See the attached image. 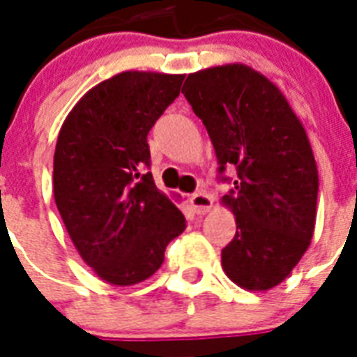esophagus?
Returning a JSON list of instances; mask_svg holds the SVG:
<instances>
[{"instance_id": "34e87169", "label": "esophagus", "mask_w": 357, "mask_h": 357, "mask_svg": "<svg viewBox=\"0 0 357 357\" xmlns=\"http://www.w3.org/2000/svg\"><path fill=\"white\" fill-rule=\"evenodd\" d=\"M190 204H192L198 215H206V213L211 211L213 196L207 195L206 190H200V192H195V195L190 196Z\"/></svg>"}]
</instances>
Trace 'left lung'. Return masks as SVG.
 I'll return each mask as SVG.
<instances>
[{
	"mask_svg": "<svg viewBox=\"0 0 357 357\" xmlns=\"http://www.w3.org/2000/svg\"><path fill=\"white\" fill-rule=\"evenodd\" d=\"M220 162L235 165V189L222 196L237 231L222 250L226 276L246 291L282 283L310 248L319 174L310 139L271 79L231 63L189 74L183 91Z\"/></svg>",
	"mask_w": 357,
	"mask_h": 357,
	"instance_id": "left-lung-1",
	"label": "left lung"
}]
</instances>
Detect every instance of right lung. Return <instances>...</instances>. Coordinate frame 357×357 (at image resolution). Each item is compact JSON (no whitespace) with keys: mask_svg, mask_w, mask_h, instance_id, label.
<instances>
[{"mask_svg":"<svg viewBox=\"0 0 357 357\" xmlns=\"http://www.w3.org/2000/svg\"><path fill=\"white\" fill-rule=\"evenodd\" d=\"M183 74L128 70L92 86L70 111L53 155V196L81 259L128 287L162 265L185 217L155 187L148 133L179 96Z\"/></svg>","mask_w":357,"mask_h":357,"instance_id":"right-lung-1","label":"right lung"}]
</instances>
